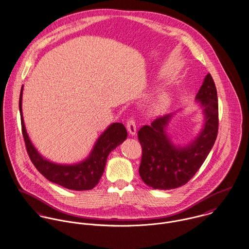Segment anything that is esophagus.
Masks as SVG:
<instances>
[{"label":"esophagus","instance_id":"esophagus-1","mask_svg":"<svg viewBox=\"0 0 249 249\" xmlns=\"http://www.w3.org/2000/svg\"><path fill=\"white\" fill-rule=\"evenodd\" d=\"M127 130L131 136H135L137 134V125L134 118H129L127 121Z\"/></svg>","mask_w":249,"mask_h":249}]
</instances>
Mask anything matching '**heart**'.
Returning a JSON list of instances; mask_svg holds the SVG:
<instances>
[{
	"instance_id": "b5f03b06",
	"label": "heart",
	"mask_w": 249,
	"mask_h": 249,
	"mask_svg": "<svg viewBox=\"0 0 249 249\" xmlns=\"http://www.w3.org/2000/svg\"><path fill=\"white\" fill-rule=\"evenodd\" d=\"M172 102V95L170 92L163 91L160 93L152 103V110L155 112L165 111Z\"/></svg>"
}]
</instances>
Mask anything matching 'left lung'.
Returning a JSON list of instances; mask_svg holds the SVG:
<instances>
[{"label":"left lung","mask_w":249,"mask_h":249,"mask_svg":"<svg viewBox=\"0 0 249 249\" xmlns=\"http://www.w3.org/2000/svg\"><path fill=\"white\" fill-rule=\"evenodd\" d=\"M196 100L203 109L204 126L188 145L176 146L166 134L175 112L158 117L150 126L144 125L138 131L142 147L139 175L148 186L170 190L186 184L210 153L219 129L217 89L210 73L205 76Z\"/></svg>","instance_id":"obj_1"}]
</instances>
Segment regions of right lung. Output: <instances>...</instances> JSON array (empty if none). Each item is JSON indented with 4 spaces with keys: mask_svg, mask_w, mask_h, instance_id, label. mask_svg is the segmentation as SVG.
<instances>
[{
    "mask_svg": "<svg viewBox=\"0 0 249 249\" xmlns=\"http://www.w3.org/2000/svg\"><path fill=\"white\" fill-rule=\"evenodd\" d=\"M23 87L20 93L19 109L21 114L22 132L28 157L36 169L50 181L67 189L83 191L92 189L101 178L109 154L127 138V130L122 123H112L95 142L91 153L85 160L63 165L53 163L43 158L28 138L22 112Z\"/></svg>",
    "mask_w": 249,
    "mask_h": 249,
    "instance_id": "1",
    "label": "right lung"
}]
</instances>
